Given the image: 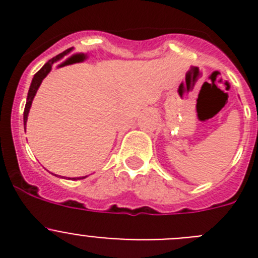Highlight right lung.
<instances>
[{
	"instance_id": "add662e5",
	"label": "right lung",
	"mask_w": 258,
	"mask_h": 258,
	"mask_svg": "<svg viewBox=\"0 0 258 258\" xmlns=\"http://www.w3.org/2000/svg\"><path fill=\"white\" fill-rule=\"evenodd\" d=\"M70 51H71V49H68V50H66V51L58 54L56 56H54V58L50 59L47 63H45L44 67L41 68L37 74L33 76V79H32V83H31V86H29L28 95H27V103H26V108H24V116H23V120H24V125L27 124V120H28L29 108H31V106H32V101H33V98H35L36 93H37L38 88H40L41 83H42V80H44L45 77L47 76V74H49L50 71H51L52 64H54L55 61L60 60V59L63 58L64 55H67ZM85 177H86V175H85ZM85 177H83V178H85ZM83 178H74V179H83Z\"/></svg>"
}]
</instances>
